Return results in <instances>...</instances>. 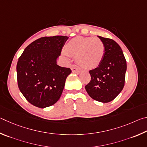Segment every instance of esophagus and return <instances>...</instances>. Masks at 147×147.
I'll return each mask as SVG.
<instances>
[{"instance_id":"34e87169","label":"esophagus","mask_w":147,"mask_h":147,"mask_svg":"<svg viewBox=\"0 0 147 147\" xmlns=\"http://www.w3.org/2000/svg\"><path fill=\"white\" fill-rule=\"evenodd\" d=\"M71 69L72 70V72H74V73H79V72L81 71V69L77 65H75V64H74V65L71 66Z\"/></svg>"}]
</instances>
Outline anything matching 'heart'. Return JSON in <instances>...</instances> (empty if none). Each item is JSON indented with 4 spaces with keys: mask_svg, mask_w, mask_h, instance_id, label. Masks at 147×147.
<instances>
[{
    "mask_svg": "<svg viewBox=\"0 0 147 147\" xmlns=\"http://www.w3.org/2000/svg\"><path fill=\"white\" fill-rule=\"evenodd\" d=\"M105 52V45L100 38L79 36L66 44L64 54L76 56L79 66L86 69H93L101 63Z\"/></svg>",
    "mask_w": 147,
    "mask_h": 147,
    "instance_id": "obj_1",
    "label": "heart"
}]
</instances>
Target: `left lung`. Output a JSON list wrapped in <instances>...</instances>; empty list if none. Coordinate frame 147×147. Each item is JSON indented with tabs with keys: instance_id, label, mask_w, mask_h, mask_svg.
I'll list each match as a JSON object with an SVG mask.
<instances>
[{
	"instance_id": "obj_1",
	"label": "left lung",
	"mask_w": 147,
	"mask_h": 147,
	"mask_svg": "<svg viewBox=\"0 0 147 147\" xmlns=\"http://www.w3.org/2000/svg\"><path fill=\"white\" fill-rule=\"evenodd\" d=\"M98 37L105 45V55L100 65L89 71L91 80L85 89L93 99L109 102L124 87L127 62L121 48L115 41L101 36Z\"/></svg>"
}]
</instances>
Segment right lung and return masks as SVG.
<instances>
[{
  "mask_svg": "<svg viewBox=\"0 0 147 147\" xmlns=\"http://www.w3.org/2000/svg\"><path fill=\"white\" fill-rule=\"evenodd\" d=\"M68 38L59 35L39 38L30 44L19 58L18 86L27 101L35 107H50L61 96L71 70L57 65V59Z\"/></svg>",
  "mask_w": 147,
  "mask_h": 147,
  "instance_id": "add662e5",
  "label": "right lung"
}]
</instances>
